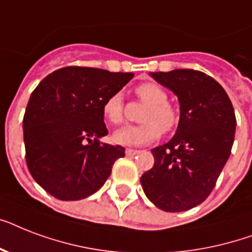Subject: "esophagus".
<instances>
[{"label": "esophagus", "mask_w": 252, "mask_h": 252, "mask_svg": "<svg viewBox=\"0 0 252 252\" xmlns=\"http://www.w3.org/2000/svg\"><path fill=\"white\" fill-rule=\"evenodd\" d=\"M137 153H138V150H136V149H126V156H129V157H132V156H136Z\"/></svg>", "instance_id": "obj_1"}]
</instances>
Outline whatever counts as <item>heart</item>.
Here are the masks:
<instances>
[{"label":"heart","mask_w":252,"mask_h":252,"mask_svg":"<svg viewBox=\"0 0 252 252\" xmlns=\"http://www.w3.org/2000/svg\"><path fill=\"white\" fill-rule=\"evenodd\" d=\"M136 94L142 102L149 104L142 115L141 126H126L116 130L114 142L124 146H142L157 141L162 132L168 133L178 126V112L167 102V93L159 85L145 82L136 87ZM103 116L111 124H120L124 120V103L120 94H112L104 100Z\"/></svg>","instance_id":"obj_1"}]
</instances>
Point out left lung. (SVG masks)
I'll return each mask as SVG.
<instances>
[{"instance_id":"1","label":"left lung","mask_w":252,"mask_h":252,"mask_svg":"<svg viewBox=\"0 0 252 252\" xmlns=\"http://www.w3.org/2000/svg\"><path fill=\"white\" fill-rule=\"evenodd\" d=\"M178 96L175 136L152 149L154 166L142 174L146 197L165 212H184L207 199L229 159L235 114L223 87L193 69L150 73Z\"/></svg>"}]
</instances>
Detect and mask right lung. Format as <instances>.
Wrapping results in <instances>:
<instances>
[{"label": "right lung", "mask_w": 252, "mask_h": 252, "mask_svg": "<svg viewBox=\"0 0 252 252\" xmlns=\"http://www.w3.org/2000/svg\"><path fill=\"white\" fill-rule=\"evenodd\" d=\"M133 73L66 66L48 74L32 91L23 118L30 174L49 195L64 201L85 199L102 187L120 145L99 141L108 130L103 103L118 94Z\"/></svg>", "instance_id": "right-lung-1"}]
</instances>
